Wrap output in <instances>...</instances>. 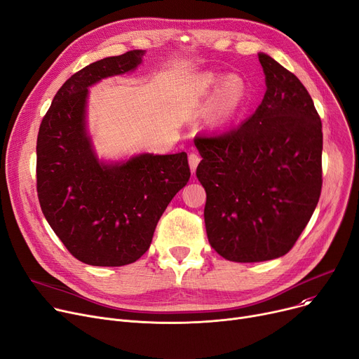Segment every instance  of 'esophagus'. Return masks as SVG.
<instances>
[{"mask_svg": "<svg viewBox=\"0 0 359 359\" xmlns=\"http://www.w3.org/2000/svg\"><path fill=\"white\" fill-rule=\"evenodd\" d=\"M199 161H201V156L199 154H196V153H191L189 154V165H191L192 173L196 172V167H198Z\"/></svg>", "mask_w": 359, "mask_h": 359, "instance_id": "obj_1", "label": "esophagus"}]
</instances>
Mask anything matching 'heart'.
Here are the masks:
<instances>
[{
    "mask_svg": "<svg viewBox=\"0 0 359 359\" xmlns=\"http://www.w3.org/2000/svg\"><path fill=\"white\" fill-rule=\"evenodd\" d=\"M218 90L212 121L218 125L227 123L244 107L249 99L248 83L240 75H230L227 79L222 74L205 72L194 81V91L199 97H211Z\"/></svg>",
    "mask_w": 359,
    "mask_h": 359,
    "instance_id": "heart-1",
    "label": "heart"
}]
</instances>
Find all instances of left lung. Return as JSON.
Wrapping results in <instances>:
<instances>
[{"instance_id":"left-lung-1","label":"left lung","mask_w":359,"mask_h":359,"mask_svg":"<svg viewBox=\"0 0 359 359\" xmlns=\"http://www.w3.org/2000/svg\"><path fill=\"white\" fill-rule=\"evenodd\" d=\"M266 93L253 115L217 135H196L202 157L206 234L227 260L250 263L287 255L322 192V121L307 88L259 53Z\"/></svg>"}]
</instances>
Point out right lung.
<instances>
[{
	"instance_id": "right-lung-1",
	"label": "right lung",
	"mask_w": 359,
	"mask_h": 359,
	"mask_svg": "<svg viewBox=\"0 0 359 359\" xmlns=\"http://www.w3.org/2000/svg\"><path fill=\"white\" fill-rule=\"evenodd\" d=\"M145 50L93 62L55 94L36 145V189L42 212L68 252L91 266L138 260L167 205L191 177L187 154H140L99 161L86 130L88 87L134 71Z\"/></svg>"
}]
</instances>
